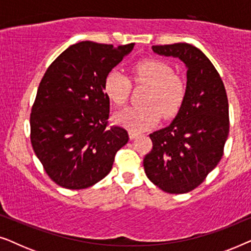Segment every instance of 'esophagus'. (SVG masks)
I'll use <instances>...</instances> for the list:
<instances>
[{"instance_id":"1","label":"esophagus","mask_w":251,"mask_h":251,"mask_svg":"<svg viewBox=\"0 0 251 251\" xmlns=\"http://www.w3.org/2000/svg\"><path fill=\"white\" fill-rule=\"evenodd\" d=\"M138 135H139L138 132L132 131V130H130V131H129V137H130V139H135V138H137V137H138Z\"/></svg>"}]
</instances>
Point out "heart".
<instances>
[{"instance_id": "1", "label": "heart", "mask_w": 251, "mask_h": 251, "mask_svg": "<svg viewBox=\"0 0 251 251\" xmlns=\"http://www.w3.org/2000/svg\"><path fill=\"white\" fill-rule=\"evenodd\" d=\"M132 80L137 84L150 85L144 106L126 107L116 114V121L132 131H143L164 118H173L179 112L186 98V84L179 75L174 74L169 64L159 59H144L131 68ZM131 81L118 70L106 75L104 91L116 106L128 101Z\"/></svg>"}]
</instances>
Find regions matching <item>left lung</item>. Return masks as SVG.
Masks as SVG:
<instances>
[{
  "label": "left lung",
  "mask_w": 251,
  "mask_h": 251,
  "mask_svg": "<svg viewBox=\"0 0 251 251\" xmlns=\"http://www.w3.org/2000/svg\"><path fill=\"white\" fill-rule=\"evenodd\" d=\"M152 49L184 61L187 85L186 98L171 125L150 135L153 147L144 157V169L167 193H187L203 183L224 154L229 131L227 95L221 75L198 48L175 43Z\"/></svg>",
  "instance_id": "obj_1"
}]
</instances>
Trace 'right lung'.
I'll return each mask as SVG.
<instances>
[{
    "mask_svg": "<svg viewBox=\"0 0 251 251\" xmlns=\"http://www.w3.org/2000/svg\"><path fill=\"white\" fill-rule=\"evenodd\" d=\"M133 46L78 42L44 73L30 113V143L48 176L59 186L82 190L98 183L128 143L126 129L108 126L104 81Z\"/></svg>",
    "mask_w": 251,
    "mask_h": 251,
    "instance_id": "right-lung-1",
    "label": "right lung"
}]
</instances>
